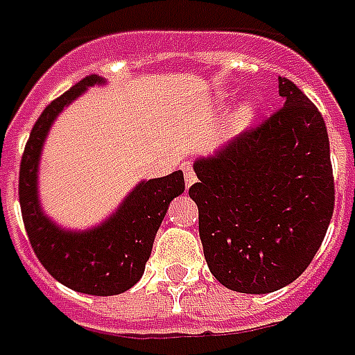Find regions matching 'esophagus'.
I'll return each mask as SVG.
<instances>
[{"label":"esophagus","mask_w":355,"mask_h":355,"mask_svg":"<svg viewBox=\"0 0 355 355\" xmlns=\"http://www.w3.org/2000/svg\"><path fill=\"white\" fill-rule=\"evenodd\" d=\"M198 178H196V173H193V169L190 167V165H184V184L186 188H190V186L196 182Z\"/></svg>","instance_id":"34e87169"}]
</instances>
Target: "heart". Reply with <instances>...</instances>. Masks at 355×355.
<instances>
[{
    "label": "heart",
    "mask_w": 355,
    "mask_h": 355,
    "mask_svg": "<svg viewBox=\"0 0 355 355\" xmlns=\"http://www.w3.org/2000/svg\"><path fill=\"white\" fill-rule=\"evenodd\" d=\"M254 116H257V108H254V104L249 102V104H245V106H241V108L238 110V114H236L234 119H232V129H234V131H241V129H245L247 125H251Z\"/></svg>",
    "instance_id": "1"
}]
</instances>
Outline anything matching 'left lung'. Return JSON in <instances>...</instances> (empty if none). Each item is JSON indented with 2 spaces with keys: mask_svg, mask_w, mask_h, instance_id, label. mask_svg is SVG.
Segmentation results:
<instances>
[{
  "mask_svg": "<svg viewBox=\"0 0 355 355\" xmlns=\"http://www.w3.org/2000/svg\"><path fill=\"white\" fill-rule=\"evenodd\" d=\"M277 81L283 108L198 157V182L188 192L211 274L247 295L295 282L321 247L335 207L325 121L293 81Z\"/></svg>",
  "mask_w": 355,
  "mask_h": 355,
  "instance_id": "left-lung-1",
  "label": "left lung"
}]
</instances>
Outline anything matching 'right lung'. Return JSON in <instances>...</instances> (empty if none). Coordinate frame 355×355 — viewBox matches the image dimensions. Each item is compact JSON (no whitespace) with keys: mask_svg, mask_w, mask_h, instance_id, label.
Returning a JSON list of instances; mask_svg holds the SVG:
<instances>
[{"mask_svg":"<svg viewBox=\"0 0 355 355\" xmlns=\"http://www.w3.org/2000/svg\"><path fill=\"white\" fill-rule=\"evenodd\" d=\"M94 85H106V80L89 76L43 110L20 162L19 200L28 239L45 270L72 291L112 297L131 289L144 274L169 203L184 192V175L175 171L140 180L116 211L85 230L62 228L45 215L37 184L45 139L64 108Z\"/></svg>","mask_w":355,"mask_h":355,"instance_id":"right-lung-1","label":"right lung"}]
</instances>
